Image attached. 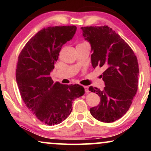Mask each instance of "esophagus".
Listing matches in <instances>:
<instances>
[{"label": "esophagus", "mask_w": 151, "mask_h": 151, "mask_svg": "<svg viewBox=\"0 0 151 151\" xmlns=\"http://www.w3.org/2000/svg\"><path fill=\"white\" fill-rule=\"evenodd\" d=\"M84 89H85V91L86 93H89V89L88 86H84Z\"/></svg>", "instance_id": "obj_1"}]
</instances>
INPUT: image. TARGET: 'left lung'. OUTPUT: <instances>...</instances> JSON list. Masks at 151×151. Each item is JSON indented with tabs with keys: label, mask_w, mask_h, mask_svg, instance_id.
Returning <instances> with one entry per match:
<instances>
[{
	"label": "left lung",
	"mask_w": 151,
	"mask_h": 151,
	"mask_svg": "<svg viewBox=\"0 0 151 151\" xmlns=\"http://www.w3.org/2000/svg\"><path fill=\"white\" fill-rule=\"evenodd\" d=\"M81 30L91 45L93 67L99 66L105 70L101 75L104 89L89 87L101 97L100 104L90 109V113L101 122H114L127 112L136 93L138 60L129 45L108 26H90Z\"/></svg>",
	"instance_id": "1"
}]
</instances>
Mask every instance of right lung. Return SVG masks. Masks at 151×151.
I'll use <instances>...</instances> for the list:
<instances>
[{"mask_svg": "<svg viewBox=\"0 0 151 151\" xmlns=\"http://www.w3.org/2000/svg\"><path fill=\"white\" fill-rule=\"evenodd\" d=\"M76 31L74 25L42 29L26 43L18 57L15 76L21 97L47 125L65 121L72 112L74 100L85 93L82 86L54 83L50 77L62 45L73 38Z\"/></svg>", "mask_w": 151, "mask_h": 151, "instance_id": "add662e5", "label": "right lung"}]
</instances>
